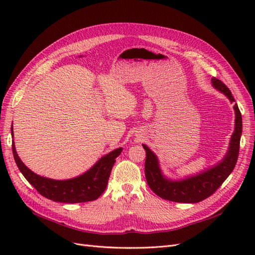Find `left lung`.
<instances>
[{"label": "left lung", "mask_w": 255, "mask_h": 255, "mask_svg": "<svg viewBox=\"0 0 255 255\" xmlns=\"http://www.w3.org/2000/svg\"><path fill=\"white\" fill-rule=\"evenodd\" d=\"M212 85L216 90L225 95L230 102L234 104L233 109L235 111L234 132L231 136L226 155L219 163L198 174L187 176L182 180H171L165 176L161 171L155 153L149 149L148 145L142 144L145 150L144 173L146 183L153 192L165 200L180 203H198L202 201L221 186L236 165L243 132L242 114L235 103V99L225 84L213 78Z\"/></svg>", "instance_id": "left-lung-1"}]
</instances>
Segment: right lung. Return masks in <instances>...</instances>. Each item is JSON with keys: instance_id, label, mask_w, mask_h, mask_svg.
Here are the masks:
<instances>
[{"instance_id": "obj_1", "label": "right lung", "mask_w": 255, "mask_h": 255, "mask_svg": "<svg viewBox=\"0 0 255 255\" xmlns=\"http://www.w3.org/2000/svg\"><path fill=\"white\" fill-rule=\"evenodd\" d=\"M11 135L13 129L11 127ZM122 148L115 149L100 158L89 170L68 180H53L40 176L28 169L18 156L14 141L12 140V153L21 173L28 183L43 197L52 201L61 203H81L94 201L103 194L107 186L113 166Z\"/></svg>"}]
</instances>
